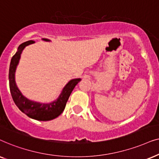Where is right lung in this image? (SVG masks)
I'll list each match as a JSON object with an SVG mask.
<instances>
[{"label": "right lung", "mask_w": 159, "mask_h": 159, "mask_svg": "<svg viewBox=\"0 0 159 159\" xmlns=\"http://www.w3.org/2000/svg\"><path fill=\"white\" fill-rule=\"evenodd\" d=\"M42 40L44 41H51L49 39H42ZM34 43L35 41L31 40L20 44L18 47L17 52L11 58L9 67V73H8L10 92L14 103L22 113L26 114L28 117L33 119L46 121V120L54 119L62 113L71 92H73V89L77 85L78 82L81 81V79L75 78L70 80L63 88L58 98L52 102L41 103L30 100L25 97L16 86L15 72L16 67L20 62L22 51L27 46Z\"/></svg>", "instance_id": "obj_1"}]
</instances>
